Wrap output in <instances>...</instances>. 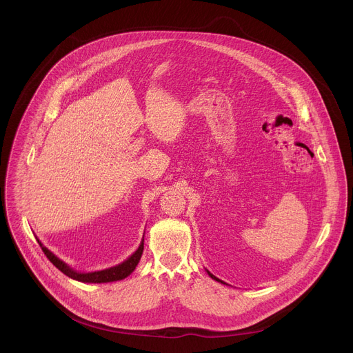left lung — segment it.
Here are the masks:
<instances>
[{
  "label": "left lung",
  "mask_w": 353,
  "mask_h": 353,
  "mask_svg": "<svg viewBox=\"0 0 353 353\" xmlns=\"http://www.w3.org/2000/svg\"><path fill=\"white\" fill-rule=\"evenodd\" d=\"M207 272H208V275H210V276H211V278H212V279H215V281H218V282H221V283H225V282H223V281H221V279H218V278H216V276H215V275H212V274H211V272H210V271H207Z\"/></svg>",
  "instance_id": "8db88e82"
}]
</instances>
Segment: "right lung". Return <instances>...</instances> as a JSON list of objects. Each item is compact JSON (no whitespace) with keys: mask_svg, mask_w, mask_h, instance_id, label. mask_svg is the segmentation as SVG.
Wrapping results in <instances>:
<instances>
[{"mask_svg":"<svg viewBox=\"0 0 353 353\" xmlns=\"http://www.w3.org/2000/svg\"><path fill=\"white\" fill-rule=\"evenodd\" d=\"M37 243L40 244L43 253L46 254V257L53 263V265H56V268H59L63 274H65L67 276L83 282V283H106V282H114V281H121L124 278H127L138 265L142 251H143V239L139 244V247L137 248L135 253L132 256H130L125 261H123L121 264L108 268V270H102V271H94V272H77L75 270L70 268L64 261H61L60 259H57L52 251L48 248H46L40 240H37Z\"/></svg>","mask_w":353,"mask_h":353,"instance_id":"1","label":"right lung"}]
</instances>
